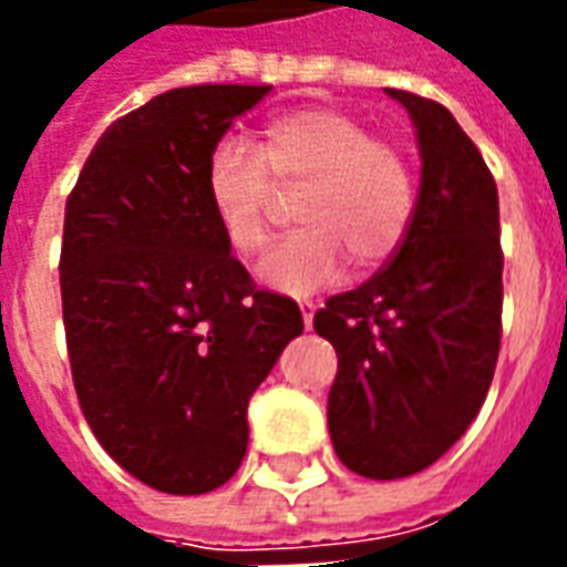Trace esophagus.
I'll list each match as a JSON object with an SVG mask.
<instances>
[{
    "instance_id": "1",
    "label": "esophagus",
    "mask_w": 567,
    "mask_h": 567,
    "mask_svg": "<svg viewBox=\"0 0 567 567\" xmlns=\"http://www.w3.org/2000/svg\"><path fill=\"white\" fill-rule=\"evenodd\" d=\"M316 309H319V303L316 300H300V312H303V324H312V316H316Z\"/></svg>"
}]
</instances>
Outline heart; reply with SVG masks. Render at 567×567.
I'll return each mask as SVG.
<instances>
[{"label":"heart","mask_w":567,"mask_h":567,"mask_svg":"<svg viewBox=\"0 0 567 567\" xmlns=\"http://www.w3.org/2000/svg\"><path fill=\"white\" fill-rule=\"evenodd\" d=\"M276 190L291 197L303 230L264 264V282L307 295L333 282L346 258L377 270L398 255L419 206L416 166L398 142L331 105L282 112L258 148L224 140L209 151L203 194L236 258H258L279 224Z\"/></svg>","instance_id":"b5f03b06"}]
</instances>
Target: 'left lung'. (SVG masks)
<instances>
[{
	"label": "left lung",
	"mask_w": 567,
	"mask_h": 567,
	"mask_svg": "<svg viewBox=\"0 0 567 567\" xmlns=\"http://www.w3.org/2000/svg\"><path fill=\"white\" fill-rule=\"evenodd\" d=\"M385 93L419 133L416 218L380 272L312 319L337 352L333 450L370 480L425 471L474 422L498 364L504 300L498 187L483 154L440 103Z\"/></svg>",
	"instance_id": "left-lung-1"
}]
</instances>
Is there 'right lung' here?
Segmentation results:
<instances>
[{"instance_id":"1","label":"right lung","mask_w":567,"mask_h":567,"mask_svg":"<svg viewBox=\"0 0 567 567\" xmlns=\"http://www.w3.org/2000/svg\"><path fill=\"white\" fill-rule=\"evenodd\" d=\"M270 84H194L117 117L66 199L60 295L81 413L127 474L169 495L224 486L248 398L303 333L251 282L203 194L209 151Z\"/></svg>"}]
</instances>
